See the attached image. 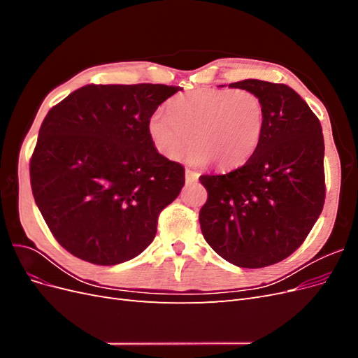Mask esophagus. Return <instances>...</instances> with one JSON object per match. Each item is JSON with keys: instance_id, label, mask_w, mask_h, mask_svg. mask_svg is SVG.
Here are the masks:
<instances>
[{"instance_id": "esophagus-1", "label": "esophagus", "mask_w": 358, "mask_h": 358, "mask_svg": "<svg viewBox=\"0 0 358 358\" xmlns=\"http://www.w3.org/2000/svg\"><path fill=\"white\" fill-rule=\"evenodd\" d=\"M185 180H187L188 183L197 182V180H199V173H197V171H194V170L187 169V171H185Z\"/></svg>"}]
</instances>
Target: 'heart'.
I'll return each instance as SVG.
<instances>
[{"mask_svg": "<svg viewBox=\"0 0 358 358\" xmlns=\"http://www.w3.org/2000/svg\"><path fill=\"white\" fill-rule=\"evenodd\" d=\"M264 116V103L252 91L200 88L173 96L167 110H157L149 119V133L167 158L187 157L196 138L197 162L233 169L254 154Z\"/></svg>", "mask_w": 358, "mask_h": 358, "instance_id": "obj_1", "label": "heart"}]
</instances>
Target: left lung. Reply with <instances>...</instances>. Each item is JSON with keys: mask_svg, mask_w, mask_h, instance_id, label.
<instances>
[{"mask_svg": "<svg viewBox=\"0 0 358 358\" xmlns=\"http://www.w3.org/2000/svg\"><path fill=\"white\" fill-rule=\"evenodd\" d=\"M230 88L264 103V128L254 154L225 175H203L200 209L206 242L227 262L272 266L305 242L324 208V137L308 103L284 83L246 79Z\"/></svg>", "mask_w": 358, "mask_h": 358, "instance_id": "8db88e82", "label": "left lung"}]
</instances>
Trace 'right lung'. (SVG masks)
Returning a JSON list of instances; mask_svg holds the SVG:
<instances>
[{"label":"right lung","instance_id":"add662e5","mask_svg":"<svg viewBox=\"0 0 358 358\" xmlns=\"http://www.w3.org/2000/svg\"><path fill=\"white\" fill-rule=\"evenodd\" d=\"M167 85H86L53 106L29 161L31 189L50 233L99 266L128 262L154 241L161 210L185 183L149 133Z\"/></svg>","mask_w":358,"mask_h":358}]
</instances>
